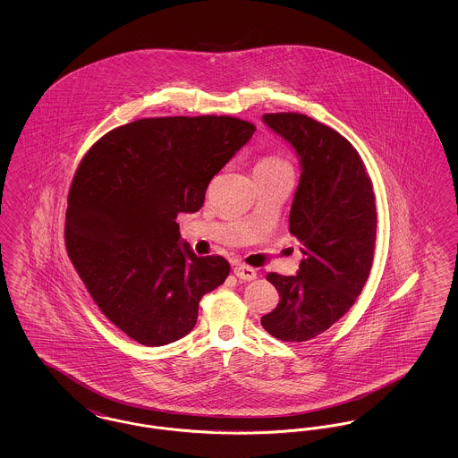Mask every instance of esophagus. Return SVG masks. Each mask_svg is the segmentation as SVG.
<instances>
[{"label":"esophagus","mask_w":458,"mask_h":458,"mask_svg":"<svg viewBox=\"0 0 458 458\" xmlns=\"http://www.w3.org/2000/svg\"><path fill=\"white\" fill-rule=\"evenodd\" d=\"M233 273H235L237 278L243 280V282H250V280H256V278H258L256 269L250 267V266H245V264H237V266L233 267Z\"/></svg>","instance_id":"obj_1"}]
</instances>
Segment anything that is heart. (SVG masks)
<instances>
[{
  "mask_svg": "<svg viewBox=\"0 0 458 458\" xmlns=\"http://www.w3.org/2000/svg\"><path fill=\"white\" fill-rule=\"evenodd\" d=\"M280 166H286V163L278 159V157L267 156V157H262L261 161L258 163L256 170H275V168H280Z\"/></svg>",
  "mask_w": 458,
  "mask_h": 458,
  "instance_id": "heart-1",
  "label": "heart"
}]
</instances>
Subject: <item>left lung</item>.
Wrapping results in <instances>:
<instances>
[{"mask_svg":"<svg viewBox=\"0 0 458 458\" xmlns=\"http://www.w3.org/2000/svg\"><path fill=\"white\" fill-rule=\"evenodd\" d=\"M262 122L301 159L288 223L304 259L295 276H266L280 302L261 325L278 340L307 342L335 325L368 282L376 200L366 166L344 135L301 113H267Z\"/></svg>","mask_w":458,"mask_h":458,"instance_id":"obj_1","label":"left lung"}]
</instances>
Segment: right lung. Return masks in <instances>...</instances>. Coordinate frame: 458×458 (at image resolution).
Wrapping results in <instances>:
<instances>
[{
    "label": "right lung",
    "mask_w": 458,
    "mask_h": 458,
    "mask_svg": "<svg viewBox=\"0 0 458 458\" xmlns=\"http://www.w3.org/2000/svg\"><path fill=\"white\" fill-rule=\"evenodd\" d=\"M256 127L233 116L144 118L103 135L68 192V258L109 321L146 347L196 327L199 301L230 264L180 242L178 213H196L211 178Z\"/></svg>",
    "instance_id": "1"
}]
</instances>
